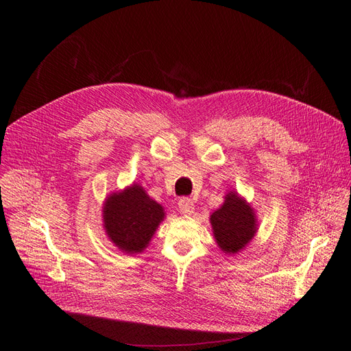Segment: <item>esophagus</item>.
<instances>
[{
    "mask_svg": "<svg viewBox=\"0 0 351 351\" xmlns=\"http://www.w3.org/2000/svg\"><path fill=\"white\" fill-rule=\"evenodd\" d=\"M178 209L183 215H192L195 210V202L189 197H182L178 200Z\"/></svg>",
    "mask_w": 351,
    "mask_h": 351,
    "instance_id": "esophagus-1",
    "label": "esophagus"
}]
</instances>
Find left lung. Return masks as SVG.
<instances>
[{"label":"left lung","instance_id":"left-lung-1","mask_svg":"<svg viewBox=\"0 0 351 351\" xmlns=\"http://www.w3.org/2000/svg\"><path fill=\"white\" fill-rule=\"evenodd\" d=\"M209 222L217 246L226 254L241 252L259 230L254 208L236 190L224 196L222 205L210 214Z\"/></svg>","mask_w":351,"mask_h":351}]
</instances>
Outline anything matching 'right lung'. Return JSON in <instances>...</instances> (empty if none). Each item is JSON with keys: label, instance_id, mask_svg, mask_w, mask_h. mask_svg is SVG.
<instances>
[{"label": "right lung", "instance_id": "add662e5", "mask_svg": "<svg viewBox=\"0 0 351 351\" xmlns=\"http://www.w3.org/2000/svg\"><path fill=\"white\" fill-rule=\"evenodd\" d=\"M165 219V210L139 183L110 193L104 200L105 234L123 253H142Z\"/></svg>", "mask_w": 351, "mask_h": 351}]
</instances>
